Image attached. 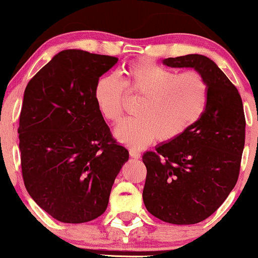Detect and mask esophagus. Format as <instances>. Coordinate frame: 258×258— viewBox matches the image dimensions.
<instances>
[{"label":"esophagus","instance_id":"esophagus-1","mask_svg":"<svg viewBox=\"0 0 258 258\" xmlns=\"http://www.w3.org/2000/svg\"><path fill=\"white\" fill-rule=\"evenodd\" d=\"M130 156H131L132 159H139L141 158V153L137 152L136 149H130Z\"/></svg>","mask_w":258,"mask_h":258}]
</instances>
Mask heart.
<instances>
[{
	"mask_svg": "<svg viewBox=\"0 0 258 258\" xmlns=\"http://www.w3.org/2000/svg\"><path fill=\"white\" fill-rule=\"evenodd\" d=\"M123 87L141 94L137 117L115 127L117 141L133 149H143L159 138L171 142L201 119L207 105V85L199 73L177 74L152 60L128 64L119 79L102 76L94 86V100L105 120L117 122L123 111Z\"/></svg>",
	"mask_w": 258,
	"mask_h": 258,
	"instance_id": "obj_1",
	"label": "heart"
}]
</instances>
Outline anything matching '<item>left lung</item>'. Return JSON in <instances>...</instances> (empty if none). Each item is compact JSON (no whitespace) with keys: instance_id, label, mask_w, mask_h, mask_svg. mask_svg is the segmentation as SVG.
Here are the masks:
<instances>
[{"instance_id":"8db88e82","label":"left lung","mask_w":258,"mask_h":258,"mask_svg":"<svg viewBox=\"0 0 258 258\" xmlns=\"http://www.w3.org/2000/svg\"><path fill=\"white\" fill-rule=\"evenodd\" d=\"M162 63L199 73L207 85V105L184 135L144 154L143 201L159 220L195 224L214 214L236 184L245 144L244 108L235 86L205 55L166 58Z\"/></svg>"}]
</instances>
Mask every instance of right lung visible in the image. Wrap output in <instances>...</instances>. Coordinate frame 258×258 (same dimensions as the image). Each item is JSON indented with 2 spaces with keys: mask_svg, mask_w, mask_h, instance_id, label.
<instances>
[{
  "mask_svg": "<svg viewBox=\"0 0 258 258\" xmlns=\"http://www.w3.org/2000/svg\"><path fill=\"white\" fill-rule=\"evenodd\" d=\"M119 59L81 49L55 54L29 81L19 117L23 179L41 209L64 223L104 214L128 150L112 138L94 86Z\"/></svg>",
  "mask_w": 258,
  "mask_h": 258,
  "instance_id": "1",
  "label": "right lung"
}]
</instances>
